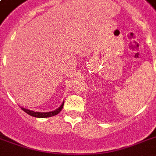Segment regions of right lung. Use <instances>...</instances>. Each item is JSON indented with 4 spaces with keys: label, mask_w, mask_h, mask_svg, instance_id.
<instances>
[{
    "label": "right lung",
    "mask_w": 156,
    "mask_h": 156,
    "mask_svg": "<svg viewBox=\"0 0 156 156\" xmlns=\"http://www.w3.org/2000/svg\"><path fill=\"white\" fill-rule=\"evenodd\" d=\"M64 106V102L62 103V104L61 105V107L57 108L55 111L49 112H34V111H30L29 109H26L24 108H22L23 111L27 112L28 115H30L31 116H34V117H38V118H45V117H50V116H55L56 114H58L61 111V109Z\"/></svg>",
    "instance_id": "obj_1"
}]
</instances>
